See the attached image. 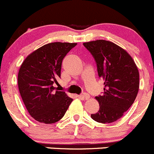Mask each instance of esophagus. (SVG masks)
<instances>
[{
  "label": "esophagus",
  "instance_id": "esophagus-1",
  "mask_svg": "<svg viewBox=\"0 0 154 154\" xmlns=\"http://www.w3.org/2000/svg\"><path fill=\"white\" fill-rule=\"evenodd\" d=\"M80 97H82V98L85 99V100H88V99L90 98V95L88 94H87V93H84V94H82Z\"/></svg>",
  "mask_w": 154,
  "mask_h": 154
}]
</instances>
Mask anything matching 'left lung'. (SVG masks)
<instances>
[{"instance_id": "left-lung-1", "label": "left lung", "mask_w": 154, "mask_h": 154, "mask_svg": "<svg viewBox=\"0 0 154 154\" xmlns=\"http://www.w3.org/2000/svg\"><path fill=\"white\" fill-rule=\"evenodd\" d=\"M84 46L95 60L100 78L105 80L104 92L96 97L98 112L91 115L99 123L116 121L133 104L139 88V73L132 57L118 45L99 39Z\"/></svg>"}]
</instances>
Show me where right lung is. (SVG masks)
Listing matches in <instances>:
<instances>
[{"mask_svg":"<svg viewBox=\"0 0 154 154\" xmlns=\"http://www.w3.org/2000/svg\"><path fill=\"white\" fill-rule=\"evenodd\" d=\"M77 43L51 42L29 54L19 69L18 85L27 112L38 122L54 124L66 113L72 99L54 87L63 59Z\"/></svg>","mask_w":154,"mask_h":154,"instance_id":"right-lung-1","label":"right lung"}]
</instances>
